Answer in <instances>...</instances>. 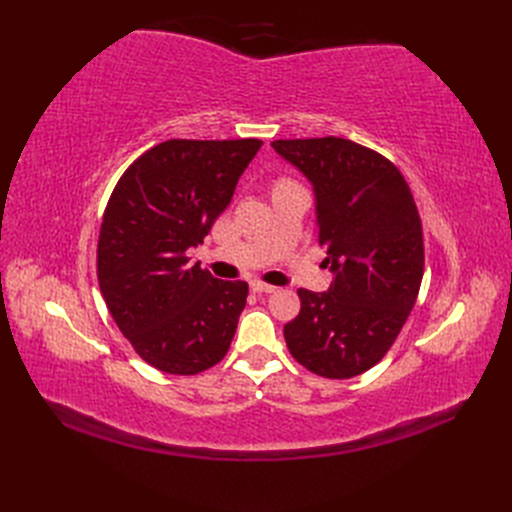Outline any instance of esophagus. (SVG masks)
Listing matches in <instances>:
<instances>
[{
	"mask_svg": "<svg viewBox=\"0 0 512 512\" xmlns=\"http://www.w3.org/2000/svg\"><path fill=\"white\" fill-rule=\"evenodd\" d=\"M250 286H252L254 292H275V290H277V286L265 284V282H260V280H254Z\"/></svg>",
	"mask_w": 512,
	"mask_h": 512,
	"instance_id": "esophagus-1",
	"label": "esophagus"
}]
</instances>
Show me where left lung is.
Returning <instances> with one entry per match:
<instances>
[{"label": "left lung", "mask_w": 512, "mask_h": 512, "mask_svg": "<svg viewBox=\"0 0 512 512\" xmlns=\"http://www.w3.org/2000/svg\"><path fill=\"white\" fill-rule=\"evenodd\" d=\"M273 149L314 183L318 243L335 280L299 288L284 327L290 354L316 376L346 380L391 350L425 271L423 224L410 185L382 153L348 138H288Z\"/></svg>", "instance_id": "1"}]
</instances>
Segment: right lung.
Returning <instances> with one entry per match:
<instances>
[{
  "label": "right lung",
  "mask_w": 512,
  "mask_h": 512,
  "mask_svg": "<svg viewBox=\"0 0 512 512\" xmlns=\"http://www.w3.org/2000/svg\"><path fill=\"white\" fill-rule=\"evenodd\" d=\"M262 141L173 138L138 156L104 209L98 284L119 331L164 374L220 363L245 307V282H224L188 250L228 207Z\"/></svg>",
  "instance_id": "right-lung-1"
}]
</instances>
